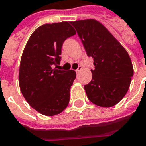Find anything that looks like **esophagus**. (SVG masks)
Returning a JSON list of instances; mask_svg holds the SVG:
<instances>
[{"instance_id": "esophagus-1", "label": "esophagus", "mask_w": 146, "mask_h": 146, "mask_svg": "<svg viewBox=\"0 0 146 146\" xmlns=\"http://www.w3.org/2000/svg\"><path fill=\"white\" fill-rule=\"evenodd\" d=\"M81 69H82V67H81V66H78V68H77L75 72H76L77 73H78V72H80V71H81Z\"/></svg>"}]
</instances>
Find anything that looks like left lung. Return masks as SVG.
I'll return each mask as SVG.
<instances>
[{
	"mask_svg": "<svg viewBox=\"0 0 146 146\" xmlns=\"http://www.w3.org/2000/svg\"><path fill=\"white\" fill-rule=\"evenodd\" d=\"M70 23L76 29L88 56L94 58L92 79L84 86L88 98L100 107H113L126 95L133 76L128 52L97 20Z\"/></svg>",
	"mask_w": 146,
	"mask_h": 146,
	"instance_id": "1",
	"label": "left lung"
}]
</instances>
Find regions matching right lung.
Instances as JSON below:
<instances>
[{
    "mask_svg": "<svg viewBox=\"0 0 146 146\" xmlns=\"http://www.w3.org/2000/svg\"><path fill=\"white\" fill-rule=\"evenodd\" d=\"M69 23L38 27L27 42L20 60V91L33 109L46 116L59 114L67 107L70 88L76 78L73 70L54 68L60 65L64 42L76 33Z\"/></svg>",
    "mask_w": 146,
    "mask_h": 146,
    "instance_id": "obj_1",
    "label": "right lung"
}]
</instances>
